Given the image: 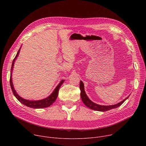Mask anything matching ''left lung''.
I'll return each mask as SVG.
<instances>
[{"label":"left lung","instance_id":"left-lung-1","mask_svg":"<svg viewBox=\"0 0 146 146\" xmlns=\"http://www.w3.org/2000/svg\"><path fill=\"white\" fill-rule=\"evenodd\" d=\"M80 91H81L80 96H81L82 101L85 104V105L92 110L99 111H106L111 110L113 109H115V108L120 106L125 101L129 96V95L127 98L123 99L122 101H121L119 103L115 104V105H110V106L100 105H98V104H96V103H94L88 98V97L87 96V94H86V92L84 90V83H83L81 81H80Z\"/></svg>","mask_w":146,"mask_h":146}]
</instances>
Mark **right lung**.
<instances>
[{"label": "right lung", "mask_w": 146, "mask_h": 146, "mask_svg": "<svg viewBox=\"0 0 146 146\" xmlns=\"http://www.w3.org/2000/svg\"><path fill=\"white\" fill-rule=\"evenodd\" d=\"M21 47H20V48L19 49L18 51L17 52V54L15 56V57L14 58L13 63H12V65H11V73H10V86L11 88V90L13 91V93L14 94V95L15 96V98L21 102L23 105L31 108H34V109H41V108H46L47 107L50 106L55 101L56 99L57 98V96L58 95V91H59V89L61 85L63 84V82H64V80H61L60 82H59V84L56 86V87L55 88V90H54V91L52 92V93L47 98L41 99V100H27L23 98H21V96H19L18 94L17 93V92L15 91L13 84V81H12V72L13 70V67H14V64L15 60H16L17 56L19 55L20 50Z\"/></svg>", "instance_id": "right-lung-1"}]
</instances>
